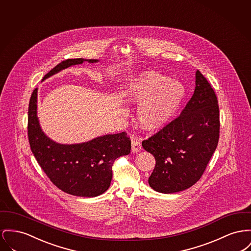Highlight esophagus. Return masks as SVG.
Listing matches in <instances>:
<instances>
[{"instance_id": "1", "label": "esophagus", "mask_w": 251, "mask_h": 251, "mask_svg": "<svg viewBox=\"0 0 251 251\" xmlns=\"http://www.w3.org/2000/svg\"><path fill=\"white\" fill-rule=\"evenodd\" d=\"M141 151V143L140 141L133 138L132 139V151L133 152H138Z\"/></svg>"}]
</instances>
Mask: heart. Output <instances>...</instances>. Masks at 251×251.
Listing matches in <instances>:
<instances>
[{"mask_svg": "<svg viewBox=\"0 0 251 251\" xmlns=\"http://www.w3.org/2000/svg\"><path fill=\"white\" fill-rule=\"evenodd\" d=\"M125 98L141 105L137 110L139 125L146 131L165 127L176 115L186 96L182 82L156 71L138 75L125 87Z\"/></svg>", "mask_w": 251, "mask_h": 251, "instance_id": "b5f03b06", "label": "heart"}]
</instances>
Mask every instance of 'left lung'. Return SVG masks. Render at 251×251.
Listing matches in <instances>:
<instances>
[{"label": "left lung", "mask_w": 251, "mask_h": 251, "mask_svg": "<svg viewBox=\"0 0 251 251\" xmlns=\"http://www.w3.org/2000/svg\"><path fill=\"white\" fill-rule=\"evenodd\" d=\"M219 106L206 77L196 71L195 89L181 115L142 142L155 158L149 185L155 192L175 193L202 176L219 139Z\"/></svg>", "instance_id": "8db88e82"}]
</instances>
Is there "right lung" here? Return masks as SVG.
<instances>
[{"label":"right lung","instance_id":"obj_1","mask_svg":"<svg viewBox=\"0 0 251 251\" xmlns=\"http://www.w3.org/2000/svg\"><path fill=\"white\" fill-rule=\"evenodd\" d=\"M99 62V59H70L61 61L42 81L73 66ZM38 88L30 98L28 139L31 151L52 183L62 192L80 197H96L106 192L111 184L115 160L131 151V140L122 132L104 134L75 144H61L43 131L37 115Z\"/></svg>","mask_w":251,"mask_h":251}]
</instances>
